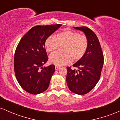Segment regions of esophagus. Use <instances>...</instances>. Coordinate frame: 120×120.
Listing matches in <instances>:
<instances>
[{"mask_svg":"<svg viewBox=\"0 0 120 120\" xmlns=\"http://www.w3.org/2000/svg\"><path fill=\"white\" fill-rule=\"evenodd\" d=\"M60 68V67H59V66H55V70H56V71H57V70H59Z\"/></svg>","mask_w":120,"mask_h":120,"instance_id":"1","label":"esophagus"}]
</instances>
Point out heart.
<instances>
[{"instance_id":"1","label":"heart","mask_w":120,"mask_h":120,"mask_svg":"<svg viewBox=\"0 0 120 120\" xmlns=\"http://www.w3.org/2000/svg\"><path fill=\"white\" fill-rule=\"evenodd\" d=\"M47 51L51 52L61 47L63 52H56L49 56V60L51 64L57 66L69 64L72 59L78 61L83 57L89 46L86 36L79 34L75 31L65 30L59 33L56 38L50 36L45 41Z\"/></svg>"}]
</instances>
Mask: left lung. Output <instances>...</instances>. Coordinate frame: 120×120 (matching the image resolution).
Masks as SVG:
<instances>
[{
    "instance_id": "obj_1",
    "label": "left lung",
    "mask_w": 120,
    "mask_h": 120,
    "mask_svg": "<svg viewBox=\"0 0 120 120\" xmlns=\"http://www.w3.org/2000/svg\"><path fill=\"white\" fill-rule=\"evenodd\" d=\"M83 31L89 42L86 53L73 64L78 69L67 67V82L69 90L78 95L86 94L94 89L101 75L104 56L98 38L95 33L86 26L74 27Z\"/></svg>"
}]
</instances>
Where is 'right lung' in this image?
I'll return each mask as SVG.
<instances>
[{
  "mask_svg": "<svg viewBox=\"0 0 120 120\" xmlns=\"http://www.w3.org/2000/svg\"><path fill=\"white\" fill-rule=\"evenodd\" d=\"M61 24L37 25L30 29L18 44L14 56V71L19 85L31 94H39L49 86L55 71L54 65L42 67L49 57L45 41Z\"/></svg>",
  "mask_w": 120,
  "mask_h": 120,
  "instance_id": "add662e5",
  "label": "right lung"
}]
</instances>
